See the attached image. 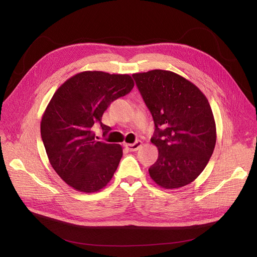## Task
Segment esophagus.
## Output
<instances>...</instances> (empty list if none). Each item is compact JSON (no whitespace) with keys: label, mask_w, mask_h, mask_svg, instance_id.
<instances>
[{"label":"esophagus","mask_w":257,"mask_h":257,"mask_svg":"<svg viewBox=\"0 0 257 257\" xmlns=\"http://www.w3.org/2000/svg\"><path fill=\"white\" fill-rule=\"evenodd\" d=\"M124 146H125L126 149H128L130 151H137L142 148L143 143L141 141H137L134 144H125Z\"/></svg>","instance_id":"34e87169"}]
</instances>
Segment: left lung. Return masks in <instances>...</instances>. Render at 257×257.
Wrapping results in <instances>:
<instances>
[{"mask_svg": "<svg viewBox=\"0 0 257 257\" xmlns=\"http://www.w3.org/2000/svg\"><path fill=\"white\" fill-rule=\"evenodd\" d=\"M152 114L151 143L159 158L149 168L152 180L164 189L193 182L213 153L216 128L207 97L195 84L174 72L153 69L133 74Z\"/></svg>", "mask_w": 257, "mask_h": 257, "instance_id": "left-lung-1", "label": "left lung"}]
</instances>
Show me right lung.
<instances>
[{
  "label": "right lung",
  "instance_id": "1",
  "mask_svg": "<svg viewBox=\"0 0 257 257\" xmlns=\"http://www.w3.org/2000/svg\"><path fill=\"white\" fill-rule=\"evenodd\" d=\"M134 87L127 74L87 71L67 79L54 93L41 122V134L52 168L71 188L84 193L102 190L122 158V147L97 142L94 123L114 99Z\"/></svg>",
  "mask_w": 257,
  "mask_h": 257
}]
</instances>
